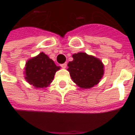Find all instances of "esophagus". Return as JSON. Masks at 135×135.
Segmentation results:
<instances>
[{
  "instance_id": "1",
  "label": "esophagus",
  "mask_w": 135,
  "mask_h": 135,
  "mask_svg": "<svg viewBox=\"0 0 135 135\" xmlns=\"http://www.w3.org/2000/svg\"><path fill=\"white\" fill-rule=\"evenodd\" d=\"M66 66H67V64H66V63H64V64H61V66L62 68H64V69H65V68L66 67Z\"/></svg>"
}]
</instances>
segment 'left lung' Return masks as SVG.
<instances>
[{
  "label": "left lung",
  "instance_id": "8db88e82",
  "mask_svg": "<svg viewBox=\"0 0 135 135\" xmlns=\"http://www.w3.org/2000/svg\"><path fill=\"white\" fill-rule=\"evenodd\" d=\"M68 64L71 79L81 88H90L100 82L103 75V65L99 59L85 53L74 54Z\"/></svg>",
  "mask_w": 135,
  "mask_h": 135
}]
</instances>
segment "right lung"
<instances>
[{"mask_svg": "<svg viewBox=\"0 0 135 135\" xmlns=\"http://www.w3.org/2000/svg\"><path fill=\"white\" fill-rule=\"evenodd\" d=\"M60 69L44 53L29 60L26 64L25 79L37 88H45L52 82L56 71Z\"/></svg>", "mask_w": 135, "mask_h": 135, "instance_id": "add662e5", "label": "right lung"}]
</instances>
